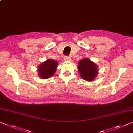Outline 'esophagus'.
Here are the masks:
<instances>
[{
    "label": "esophagus",
    "mask_w": 133,
    "mask_h": 133,
    "mask_svg": "<svg viewBox=\"0 0 133 133\" xmlns=\"http://www.w3.org/2000/svg\"><path fill=\"white\" fill-rule=\"evenodd\" d=\"M64 60L65 61H70L71 60V57L70 56H65L64 58Z\"/></svg>",
    "instance_id": "1"
}]
</instances>
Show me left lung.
Here are the masks:
<instances>
[{"label":"left lung","mask_w":133,"mask_h":133,"mask_svg":"<svg viewBox=\"0 0 133 133\" xmlns=\"http://www.w3.org/2000/svg\"><path fill=\"white\" fill-rule=\"evenodd\" d=\"M78 70L80 76L87 81H94L98 74V66L87 58L81 60L78 63Z\"/></svg>","instance_id":"obj_1"}]
</instances>
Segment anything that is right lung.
Segmentation results:
<instances>
[{
  "label": "right lung",
  "instance_id": "add662e5",
  "mask_svg": "<svg viewBox=\"0 0 133 133\" xmlns=\"http://www.w3.org/2000/svg\"><path fill=\"white\" fill-rule=\"evenodd\" d=\"M58 62L52 59H48L39 66L37 70L39 76L42 79L50 78L55 73Z\"/></svg>",
  "mask_w": 133,
  "mask_h": 133
}]
</instances>
